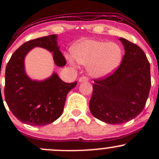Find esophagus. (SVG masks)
Listing matches in <instances>:
<instances>
[{"mask_svg": "<svg viewBox=\"0 0 159 159\" xmlns=\"http://www.w3.org/2000/svg\"><path fill=\"white\" fill-rule=\"evenodd\" d=\"M87 81H88V78L85 77V76H82V77H81L78 79V81H79L80 83H82V82H87Z\"/></svg>", "mask_w": 159, "mask_h": 159, "instance_id": "esophagus-1", "label": "esophagus"}]
</instances>
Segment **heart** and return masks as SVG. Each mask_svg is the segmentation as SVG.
<instances>
[{
    "mask_svg": "<svg viewBox=\"0 0 159 159\" xmlns=\"http://www.w3.org/2000/svg\"><path fill=\"white\" fill-rule=\"evenodd\" d=\"M71 55L78 63L87 66L91 77L101 78L113 73L120 66L123 50L114 42L86 39L72 46Z\"/></svg>",
    "mask_w": 159,
    "mask_h": 159,
    "instance_id": "heart-1",
    "label": "heart"
}]
</instances>
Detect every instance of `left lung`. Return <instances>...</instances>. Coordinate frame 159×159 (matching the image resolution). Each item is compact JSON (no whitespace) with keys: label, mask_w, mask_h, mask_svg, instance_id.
Listing matches in <instances>:
<instances>
[{"label":"left lung","mask_w":159,"mask_h":159,"mask_svg":"<svg viewBox=\"0 0 159 159\" xmlns=\"http://www.w3.org/2000/svg\"><path fill=\"white\" fill-rule=\"evenodd\" d=\"M125 55L111 75L95 80L90 110L96 118L108 124H122L143 111L151 87L150 65L143 51L120 38Z\"/></svg>","instance_id":"8db88e82"}]
</instances>
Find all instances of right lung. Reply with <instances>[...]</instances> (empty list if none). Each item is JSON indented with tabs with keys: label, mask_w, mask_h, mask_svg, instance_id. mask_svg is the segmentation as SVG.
Masks as SVG:
<instances>
[{
	"label": "right lung",
	"mask_w": 159,
	"mask_h": 159,
	"mask_svg": "<svg viewBox=\"0 0 159 159\" xmlns=\"http://www.w3.org/2000/svg\"><path fill=\"white\" fill-rule=\"evenodd\" d=\"M36 47L52 52L57 66L66 65V60L57 45V34L24 43L12 54L7 65L4 96L11 112L19 121L43 126L61 116L67 94L77 82L66 83L56 72L42 81L31 79L25 71V59L28 52Z\"/></svg>",
	"instance_id": "add662e5"
}]
</instances>
